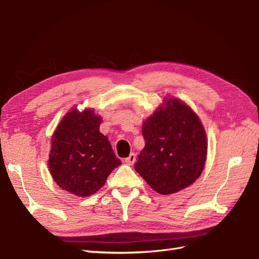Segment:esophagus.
Masks as SVG:
<instances>
[{
  "mask_svg": "<svg viewBox=\"0 0 259 259\" xmlns=\"http://www.w3.org/2000/svg\"><path fill=\"white\" fill-rule=\"evenodd\" d=\"M135 161H136V155H135V153H131L128 158H126V159L124 160V162L126 163V164H128V165H133V164L135 163Z\"/></svg>",
  "mask_w": 259,
  "mask_h": 259,
  "instance_id": "1",
  "label": "esophagus"
}]
</instances>
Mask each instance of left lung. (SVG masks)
<instances>
[{
    "instance_id": "left-lung-1",
    "label": "left lung",
    "mask_w": 259,
    "mask_h": 259,
    "mask_svg": "<svg viewBox=\"0 0 259 259\" xmlns=\"http://www.w3.org/2000/svg\"><path fill=\"white\" fill-rule=\"evenodd\" d=\"M145 148L135 169L154 191L167 195L192 185L203 171L207 155L204 126L183 100L164 97L144 121Z\"/></svg>"
}]
</instances>
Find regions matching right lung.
Masks as SVG:
<instances>
[{
    "instance_id": "add662e5",
    "label": "right lung",
    "mask_w": 259,
    "mask_h": 259,
    "mask_svg": "<svg viewBox=\"0 0 259 259\" xmlns=\"http://www.w3.org/2000/svg\"><path fill=\"white\" fill-rule=\"evenodd\" d=\"M103 119L94 109L69 110L51 140L49 168L60 188L76 197H90L121 165L107 136L99 132Z\"/></svg>"
}]
</instances>
